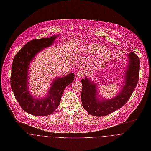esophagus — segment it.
I'll list each match as a JSON object with an SVG mask.
<instances>
[{
    "mask_svg": "<svg viewBox=\"0 0 151 151\" xmlns=\"http://www.w3.org/2000/svg\"><path fill=\"white\" fill-rule=\"evenodd\" d=\"M84 73L83 72V71H79L76 74V77L78 78H81L82 77H83L84 76Z\"/></svg>",
    "mask_w": 151,
    "mask_h": 151,
    "instance_id": "34e87169",
    "label": "esophagus"
}]
</instances>
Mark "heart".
Instances as JSON below:
<instances>
[{"label": "heart", "instance_id": "obj_1", "mask_svg": "<svg viewBox=\"0 0 151 151\" xmlns=\"http://www.w3.org/2000/svg\"><path fill=\"white\" fill-rule=\"evenodd\" d=\"M103 49V46L98 44V43H91L88 45L86 48V51L88 53L92 54H97V60L100 62H103L106 60L111 54V51L108 49Z\"/></svg>", "mask_w": 151, "mask_h": 151}]
</instances>
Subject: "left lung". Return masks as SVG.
<instances>
[{
    "label": "left lung",
    "mask_w": 151,
    "mask_h": 151,
    "mask_svg": "<svg viewBox=\"0 0 151 151\" xmlns=\"http://www.w3.org/2000/svg\"><path fill=\"white\" fill-rule=\"evenodd\" d=\"M126 55L128 63L124 75V84L113 98H100L98 84L87 76L81 80V102L89 114L99 117L108 115L123 106L131 97L138 81L140 61L133 52Z\"/></svg>",
    "instance_id": "obj_1"
}]
</instances>
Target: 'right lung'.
I'll return each instance as SVG.
<instances>
[{"label": "right lung", "mask_w": 151, "mask_h": 151, "mask_svg": "<svg viewBox=\"0 0 151 151\" xmlns=\"http://www.w3.org/2000/svg\"><path fill=\"white\" fill-rule=\"evenodd\" d=\"M59 36L34 39L24 46L14 58L10 78L12 89L21 108L32 115L44 116L54 113L60 104L65 88L74 80L73 73L55 78L43 97H35L29 90V67L32 62L40 52L52 46Z\"/></svg>", "instance_id": "obj_1"}]
</instances>
